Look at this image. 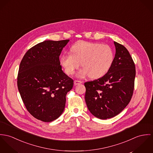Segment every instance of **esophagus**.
<instances>
[{
    "mask_svg": "<svg viewBox=\"0 0 153 153\" xmlns=\"http://www.w3.org/2000/svg\"><path fill=\"white\" fill-rule=\"evenodd\" d=\"M81 83H82V82H81V81L76 80L74 81V85H80V84H81Z\"/></svg>",
    "mask_w": 153,
    "mask_h": 153,
    "instance_id": "34e87169",
    "label": "esophagus"
}]
</instances>
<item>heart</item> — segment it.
<instances>
[{
    "label": "heart",
    "mask_w": 153,
    "mask_h": 153,
    "mask_svg": "<svg viewBox=\"0 0 153 153\" xmlns=\"http://www.w3.org/2000/svg\"><path fill=\"white\" fill-rule=\"evenodd\" d=\"M70 51L71 53L61 56L60 63L68 75H73L82 63L83 68L77 74L79 77H101L108 71L114 59L113 49L105 44L79 41L72 46Z\"/></svg>",
    "instance_id": "1"
}]
</instances>
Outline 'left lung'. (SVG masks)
<instances>
[{
    "instance_id": "1",
    "label": "left lung",
    "mask_w": 153,
    "mask_h": 153,
    "mask_svg": "<svg viewBox=\"0 0 153 153\" xmlns=\"http://www.w3.org/2000/svg\"><path fill=\"white\" fill-rule=\"evenodd\" d=\"M114 43L116 54L108 71L98 79L85 83L88 109L102 120L113 117L122 111L130 102L134 88V62L123 45Z\"/></svg>"
}]
</instances>
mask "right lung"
<instances>
[{"label": "right lung", "instance_id": "add662e5", "mask_svg": "<svg viewBox=\"0 0 153 153\" xmlns=\"http://www.w3.org/2000/svg\"><path fill=\"white\" fill-rule=\"evenodd\" d=\"M69 40H46L30 48L19 68L17 87L27 110L44 122L57 119L64 111L73 80L62 70L59 56Z\"/></svg>", "mask_w": 153, "mask_h": 153}]
</instances>
